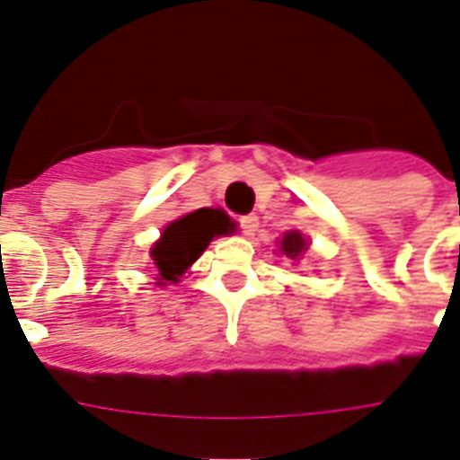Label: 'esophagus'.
Listing matches in <instances>:
<instances>
[{
	"label": "esophagus",
	"instance_id": "esophagus-1",
	"mask_svg": "<svg viewBox=\"0 0 460 460\" xmlns=\"http://www.w3.org/2000/svg\"><path fill=\"white\" fill-rule=\"evenodd\" d=\"M238 225H241L243 234L245 235H254V231L259 229V217L257 215H245V217L238 219Z\"/></svg>",
	"mask_w": 460,
	"mask_h": 460
}]
</instances>
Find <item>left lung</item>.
<instances>
[{"label": "left lung", "mask_w": 460, "mask_h": 460, "mask_svg": "<svg viewBox=\"0 0 460 460\" xmlns=\"http://www.w3.org/2000/svg\"><path fill=\"white\" fill-rule=\"evenodd\" d=\"M307 245H310V243H307V238L301 231H287V234L282 235V241H279V254L289 257L291 261H301Z\"/></svg>", "instance_id": "obj_1"}]
</instances>
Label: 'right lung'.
Wrapping results in <instances>:
<instances>
[{"mask_svg":"<svg viewBox=\"0 0 460 460\" xmlns=\"http://www.w3.org/2000/svg\"><path fill=\"white\" fill-rule=\"evenodd\" d=\"M235 222L222 208H199L182 215L162 231V238L150 247L159 278L157 285H175L191 263L217 235L234 234Z\"/></svg>","mask_w":460,"mask_h":460,"instance_id":"add662e5","label":"right lung"}]
</instances>
